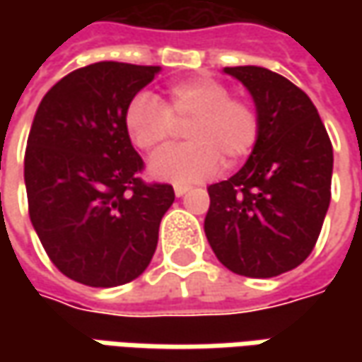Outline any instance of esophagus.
<instances>
[{
  "label": "esophagus",
  "instance_id": "obj_1",
  "mask_svg": "<svg viewBox=\"0 0 362 362\" xmlns=\"http://www.w3.org/2000/svg\"><path fill=\"white\" fill-rule=\"evenodd\" d=\"M189 189L191 187H187V185H175V195H177V197H183Z\"/></svg>",
  "mask_w": 362,
  "mask_h": 362
}]
</instances>
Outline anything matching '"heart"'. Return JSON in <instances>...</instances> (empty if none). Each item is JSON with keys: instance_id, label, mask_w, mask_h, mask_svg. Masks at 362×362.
<instances>
[{"instance_id": "heart-1", "label": "heart", "mask_w": 362, "mask_h": 362, "mask_svg": "<svg viewBox=\"0 0 362 362\" xmlns=\"http://www.w3.org/2000/svg\"><path fill=\"white\" fill-rule=\"evenodd\" d=\"M187 124L189 143L160 151L148 171L171 183H197L216 173L219 163L233 167L243 160L259 139V112L252 103L233 98L216 78L199 76L173 84L165 103L151 92H136L124 108V129L134 146L153 153Z\"/></svg>"}]
</instances>
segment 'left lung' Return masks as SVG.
<instances>
[{
	"instance_id": "obj_1",
	"label": "left lung",
	"mask_w": 362,
	"mask_h": 362,
	"mask_svg": "<svg viewBox=\"0 0 362 362\" xmlns=\"http://www.w3.org/2000/svg\"><path fill=\"white\" fill-rule=\"evenodd\" d=\"M223 72L254 96L262 129L242 169L207 187L203 228L228 270L274 278L316 245L330 205L332 143L308 94L288 78L259 66Z\"/></svg>"
}]
</instances>
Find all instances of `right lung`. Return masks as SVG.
<instances>
[{"mask_svg": "<svg viewBox=\"0 0 362 362\" xmlns=\"http://www.w3.org/2000/svg\"><path fill=\"white\" fill-rule=\"evenodd\" d=\"M159 66L96 62L56 82L35 110L23 159L28 209L52 264L94 288L131 282L157 250L175 202L146 183L124 129V108Z\"/></svg>", "mask_w": 362, "mask_h": 362, "instance_id": "add662e5", "label": "right lung"}]
</instances>
